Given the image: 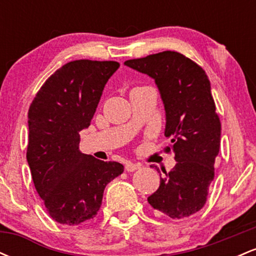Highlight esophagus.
Segmentation results:
<instances>
[{
	"mask_svg": "<svg viewBox=\"0 0 256 256\" xmlns=\"http://www.w3.org/2000/svg\"><path fill=\"white\" fill-rule=\"evenodd\" d=\"M142 165L140 164H134V162H126V166H125V170L128 172H134L137 171V170H140Z\"/></svg>",
	"mask_w": 256,
	"mask_h": 256,
	"instance_id": "34e87169",
	"label": "esophagus"
}]
</instances>
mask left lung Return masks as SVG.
<instances>
[{
    "label": "left lung",
    "mask_w": 256,
    "mask_h": 256,
    "mask_svg": "<svg viewBox=\"0 0 256 256\" xmlns=\"http://www.w3.org/2000/svg\"><path fill=\"white\" fill-rule=\"evenodd\" d=\"M126 66L155 79L166 110V152L176 166L160 179L148 198L158 214L182 219L198 213L207 201L219 154L222 122L210 83L201 66L177 52L166 50L125 61Z\"/></svg>",
    "instance_id": "obj_1"
}]
</instances>
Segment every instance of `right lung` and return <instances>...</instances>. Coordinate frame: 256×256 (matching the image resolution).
Segmentation results:
<instances>
[{
  "instance_id": "obj_1",
  "label": "right lung",
  "mask_w": 256,
  "mask_h": 256,
  "mask_svg": "<svg viewBox=\"0 0 256 256\" xmlns=\"http://www.w3.org/2000/svg\"><path fill=\"white\" fill-rule=\"evenodd\" d=\"M116 61L74 60L46 80L28 108L26 158L38 195L58 224L79 225L100 210L104 188L124 172L116 161L79 152Z\"/></svg>"
}]
</instances>
